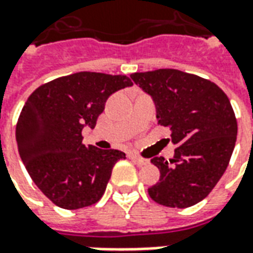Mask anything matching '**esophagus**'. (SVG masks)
<instances>
[{"mask_svg":"<svg viewBox=\"0 0 253 253\" xmlns=\"http://www.w3.org/2000/svg\"><path fill=\"white\" fill-rule=\"evenodd\" d=\"M130 159L135 163L137 165H139V167H143V165H148L149 164V160L146 159H142V157H139V156H137V154H130L128 156Z\"/></svg>","mask_w":253,"mask_h":253,"instance_id":"34e87169","label":"esophagus"}]
</instances>
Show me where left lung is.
Returning a JSON list of instances; mask_svg holds the SVG:
<instances>
[{
    "label": "left lung",
    "instance_id": "left-lung-1",
    "mask_svg": "<svg viewBox=\"0 0 253 253\" xmlns=\"http://www.w3.org/2000/svg\"><path fill=\"white\" fill-rule=\"evenodd\" d=\"M131 80L153 99L159 125L169 127L177 146L169 163L150 160L161 175L149 195L167 207L194 206L211 192L233 153L237 121L228 96L206 78L176 69L134 73Z\"/></svg>",
    "mask_w": 253,
    "mask_h": 253
}]
</instances>
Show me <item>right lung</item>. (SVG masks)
<instances>
[{"label":"right lung","mask_w":253,"mask_h":253,"mask_svg":"<svg viewBox=\"0 0 253 253\" xmlns=\"http://www.w3.org/2000/svg\"><path fill=\"white\" fill-rule=\"evenodd\" d=\"M127 76L80 72L35 89L16 126L20 157L38 188L66 210L100 201L114 165L126 154L83 143V128H93L107 99L131 86Z\"/></svg>","instance_id":"add662e5"}]
</instances>
